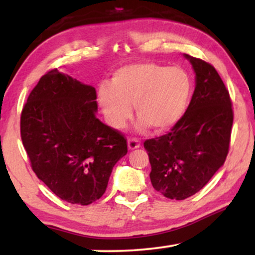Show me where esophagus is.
I'll return each mask as SVG.
<instances>
[{"label":"esophagus","instance_id":"1","mask_svg":"<svg viewBox=\"0 0 255 255\" xmlns=\"http://www.w3.org/2000/svg\"><path fill=\"white\" fill-rule=\"evenodd\" d=\"M128 145L130 149H135V148L140 147V141H139L137 138H128Z\"/></svg>","mask_w":255,"mask_h":255}]
</instances>
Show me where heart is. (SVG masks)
Here are the masks:
<instances>
[{
    "instance_id": "heart-1",
    "label": "heart",
    "mask_w": 255,
    "mask_h": 255,
    "mask_svg": "<svg viewBox=\"0 0 255 255\" xmlns=\"http://www.w3.org/2000/svg\"><path fill=\"white\" fill-rule=\"evenodd\" d=\"M191 90L193 82L184 69L141 62L124 66L115 72L111 85H101L99 102L114 128L125 127L134 104L140 127L163 131L182 117Z\"/></svg>"
}]
</instances>
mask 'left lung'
<instances>
[{
	"label": "left lung",
	"instance_id": "obj_1",
	"mask_svg": "<svg viewBox=\"0 0 255 255\" xmlns=\"http://www.w3.org/2000/svg\"><path fill=\"white\" fill-rule=\"evenodd\" d=\"M184 57L196 74L189 106L168 133L144 142L153 188L179 201L200 191L224 165L233 124L229 90L214 66Z\"/></svg>",
	"mask_w": 255,
	"mask_h": 255
}]
</instances>
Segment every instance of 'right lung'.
<instances>
[{
    "label": "right lung",
    "mask_w": 255,
    "mask_h": 255,
    "mask_svg": "<svg viewBox=\"0 0 255 255\" xmlns=\"http://www.w3.org/2000/svg\"><path fill=\"white\" fill-rule=\"evenodd\" d=\"M96 90L51 69L20 114L31 168L62 201L88 205L102 197L114 166L128 153L124 134L96 117Z\"/></svg>",
    "instance_id": "add662e5"
}]
</instances>
